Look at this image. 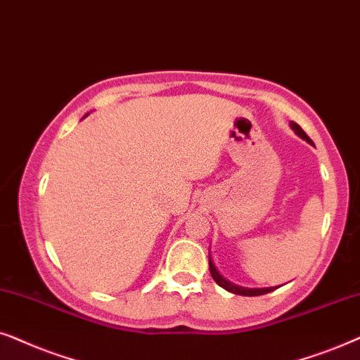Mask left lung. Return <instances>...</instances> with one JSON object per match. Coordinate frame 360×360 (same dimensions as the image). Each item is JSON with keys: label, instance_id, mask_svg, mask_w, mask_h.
<instances>
[{"label": "left lung", "instance_id": "left-lung-1", "mask_svg": "<svg viewBox=\"0 0 360 360\" xmlns=\"http://www.w3.org/2000/svg\"><path fill=\"white\" fill-rule=\"evenodd\" d=\"M290 127L293 128L295 133H296V135H298L300 138H303V140H306V141L309 143V145H313V141H311V138H309L308 135H306L304 130L300 127L298 123L291 122ZM209 270H210V275H212L215 283H217L219 286H222L224 290H227V291H230V293H233V295H240V296H260V295L270 293V291L278 288V286H270V288H243V286H238V285L230 283L229 280H225V278L217 271V268H215L212 260H210V253H209Z\"/></svg>", "mask_w": 360, "mask_h": 360}]
</instances>
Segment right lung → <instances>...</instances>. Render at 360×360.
<instances>
[{"label":"right lung","instance_id":"add662e5","mask_svg":"<svg viewBox=\"0 0 360 360\" xmlns=\"http://www.w3.org/2000/svg\"><path fill=\"white\" fill-rule=\"evenodd\" d=\"M87 115H89V113H87ZM87 115H85V117H87Z\"/></svg>","mask_w":360,"mask_h":360}]
</instances>
